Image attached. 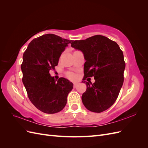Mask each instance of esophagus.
<instances>
[{
    "label": "esophagus",
    "instance_id": "34e87169",
    "mask_svg": "<svg viewBox=\"0 0 148 148\" xmlns=\"http://www.w3.org/2000/svg\"><path fill=\"white\" fill-rule=\"evenodd\" d=\"M77 85H78L77 83H74V84H73V87H74L75 88H76L77 87Z\"/></svg>",
    "mask_w": 148,
    "mask_h": 148
}]
</instances>
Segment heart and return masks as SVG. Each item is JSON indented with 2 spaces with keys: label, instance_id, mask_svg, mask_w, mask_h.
Returning a JSON list of instances; mask_svg holds the SVG:
<instances>
[{
  "label": "heart",
  "instance_id": "b5f03b06",
  "mask_svg": "<svg viewBox=\"0 0 148 148\" xmlns=\"http://www.w3.org/2000/svg\"><path fill=\"white\" fill-rule=\"evenodd\" d=\"M68 77L70 79H73L75 78V75L73 73H69L68 74Z\"/></svg>",
  "mask_w": 148,
  "mask_h": 148
}]
</instances>
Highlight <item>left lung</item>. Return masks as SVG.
Here are the masks:
<instances>
[{
	"label": "left lung",
	"mask_w": 148,
	"mask_h": 148,
	"mask_svg": "<svg viewBox=\"0 0 148 148\" xmlns=\"http://www.w3.org/2000/svg\"><path fill=\"white\" fill-rule=\"evenodd\" d=\"M71 46L81 51L86 60L83 80L92 77L95 79L94 83L84 82L87 88L82 97L83 104L93 112L108 109L117 99L123 83V52L117 42L101 35L73 41Z\"/></svg>",
	"instance_id": "1"
}]
</instances>
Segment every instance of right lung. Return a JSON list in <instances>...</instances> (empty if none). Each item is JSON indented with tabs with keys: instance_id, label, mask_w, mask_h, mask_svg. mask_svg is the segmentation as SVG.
I'll use <instances>...</instances> for the list:
<instances>
[{
	"instance_id": "obj_1",
	"label": "right lung",
	"mask_w": 148,
	"mask_h": 148,
	"mask_svg": "<svg viewBox=\"0 0 148 148\" xmlns=\"http://www.w3.org/2000/svg\"><path fill=\"white\" fill-rule=\"evenodd\" d=\"M73 41L53 34L33 39L23 56L22 81L28 96L38 109L55 114L63 109L73 84L65 78L55 80L49 71L54 70L68 44Z\"/></svg>"
}]
</instances>
